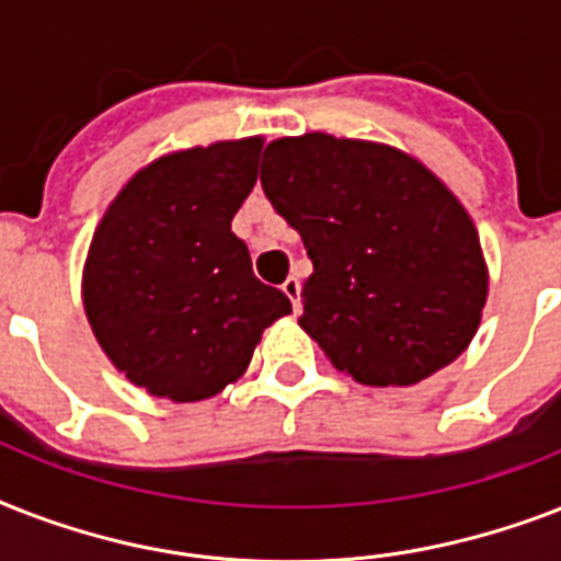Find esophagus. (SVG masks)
I'll return each mask as SVG.
<instances>
[{"label": "esophagus", "instance_id": "esophagus-1", "mask_svg": "<svg viewBox=\"0 0 561 561\" xmlns=\"http://www.w3.org/2000/svg\"><path fill=\"white\" fill-rule=\"evenodd\" d=\"M282 290H285L290 302H294V311H299V306H302V302H299V290H302V288H299L297 276H288V279L282 282Z\"/></svg>", "mask_w": 561, "mask_h": 561}]
</instances>
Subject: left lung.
Wrapping results in <instances>:
<instances>
[{
  "instance_id": "left-lung-1",
  "label": "left lung",
  "mask_w": 561,
  "mask_h": 561,
  "mask_svg": "<svg viewBox=\"0 0 561 561\" xmlns=\"http://www.w3.org/2000/svg\"><path fill=\"white\" fill-rule=\"evenodd\" d=\"M262 188L314 273L299 325L367 387H410L469 350L489 297L474 220L392 145L332 134L264 148Z\"/></svg>"
}]
</instances>
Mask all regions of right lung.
Instances as JSON below:
<instances>
[{
    "label": "right lung",
    "mask_w": 561,
    "mask_h": 561,
    "mask_svg": "<svg viewBox=\"0 0 561 561\" xmlns=\"http://www.w3.org/2000/svg\"><path fill=\"white\" fill-rule=\"evenodd\" d=\"M262 148L247 136L157 157L95 227L83 311L113 367L157 399L218 396L250 367L264 329L290 314L232 232Z\"/></svg>",
    "instance_id": "1"
}]
</instances>
